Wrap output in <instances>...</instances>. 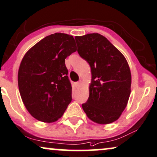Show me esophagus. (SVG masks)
Instances as JSON below:
<instances>
[{
    "mask_svg": "<svg viewBox=\"0 0 157 157\" xmlns=\"http://www.w3.org/2000/svg\"><path fill=\"white\" fill-rule=\"evenodd\" d=\"M81 81H78V82L76 83V87H78L81 86Z\"/></svg>",
    "mask_w": 157,
    "mask_h": 157,
    "instance_id": "1",
    "label": "esophagus"
}]
</instances>
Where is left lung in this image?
I'll return each mask as SVG.
<instances>
[{
  "label": "left lung",
  "mask_w": 157,
  "mask_h": 157,
  "mask_svg": "<svg viewBox=\"0 0 157 157\" xmlns=\"http://www.w3.org/2000/svg\"><path fill=\"white\" fill-rule=\"evenodd\" d=\"M78 53L91 67L89 97L82 108L94 123L117 121L127 105L131 74L123 55L98 33L76 36Z\"/></svg>",
  "instance_id": "8db88e82"
}]
</instances>
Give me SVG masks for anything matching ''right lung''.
<instances>
[{
	"instance_id": "obj_1",
	"label": "right lung",
	"mask_w": 157,
	"mask_h": 157,
	"mask_svg": "<svg viewBox=\"0 0 157 157\" xmlns=\"http://www.w3.org/2000/svg\"><path fill=\"white\" fill-rule=\"evenodd\" d=\"M76 51L73 36L55 33L37 42L22 59L19 92L26 109L38 121H57L72 100L65 59Z\"/></svg>"
}]
</instances>
